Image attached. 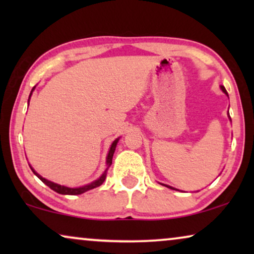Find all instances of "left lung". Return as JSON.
I'll return each mask as SVG.
<instances>
[{
	"label": "left lung",
	"instance_id": "left-lung-1",
	"mask_svg": "<svg viewBox=\"0 0 254 254\" xmlns=\"http://www.w3.org/2000/svg\"><path fill=\"white\" fill-rule=\"evenodd\" d=\"M220 88H221V90H222V91H223V92L225 93V95H227V96L229 97V95H228V92H227V90H225V88H224V86H223V85H221V86H220ZM228 117H229V120H230V121H231V118H230V114H229V111H228ZM159 184H161V183H159ZM161 185H163V186H166V187H168V189H171V190H177V189H175V187H172V186L165 185V184H161Z\"/></svg>",
	"mask_w": 254,
	"mask_h": 254
}]
</instances>
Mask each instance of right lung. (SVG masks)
Segmentation results:
<instances>
[{"mask_svg":"<svg viewBox=\"0 0 254 254\" xmlns=\"http://www.w3.org/2000/svg\"><path fill=\"white\" fill-rule=\"evenodd\" d=\"M34 89H36V86H33V89L31 90V93H30V96H29V103H30V98H31V96H32V92L34 91ZM119 140H120V137L116 138V140H114V141L112 142V144H111L110 150H109V154H107V156H106V166H107V168L105 169V171L103 172V175L100 176L98 179H96L95 182L88 184V185H84V186H81V187H67V186L60 185V184L53 183V182H51V180H48V179H46V178H44V177H41V176L39 175V173L34 171V169H33L31 165H30V168H31V170H32V172L34 173V175H36V176L38 177V178H39V179L41 180V182H43V183L45 184V185H47L48 187H50V189L55 190V192H57V193H59V194H64V195H78V194L85 193L86 190H92V189H96V187L100 186L104 182H105L106 175H107V170H109L111 164H112L113 154H114V151H116L117 144H118V142H119Z\"/></svg>","mask_w":254,"mask_h":254,"instance_id":"obj_1","label":"right lung"}]
</instances>
